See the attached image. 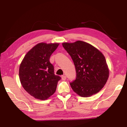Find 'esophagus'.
<instances>
[{"label":"esophagus","mask_w":127,"mask_h":127,"mask_svg":"<svg viewBox=\"0 0 127 127\" xmlns=\"http://www.w3.org/2000/svg\"><path fill=\"white\" fill-rule=\"evenodd\" d=\"M66 76H65V75H63V76H62V80L65 81V79H66Z\"/></svg>","instance_id":"obj_1"}]
</instances>
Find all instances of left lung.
<instances>
[{
	"label": "left lung",
	"mask_w": 127,
	"mask_h": 127,
	"mask_svg": "<svg viewBox=\"0 0 127 127\" xmlns=\"http://www.w3.org/2000/svg\"><path fill=\"white\" fill-rule=\"evenodd\" d=\"M62 45L71 57L76 68V78L70 83L73 91L83 97L97 94L106 84L109 75L103 54L82 41L64 42Z\"/></svg>",
	"instance_id": "left-lung-1"
}]
</instances>
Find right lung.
Wrapping results in <instances>:
<instances>
[{
  "label": "right lung",
  "mask_w": 127,
  "mask_h": 127,
  "mask_svg": "<svg viewBox=\"0 0 127 127\" xmlns=\"http://www.w3.org/2000/svg\"><path fill=\"white\" fill-rule=\"evenodd\" d=\"M59 43H39L25 55L20 64L19 77L21 85L30 95L44 100L54 94L61 79L54 74L49 59Z\"/></svg>",
  "instance_id": "right-lung-1"
}]
</instances>
